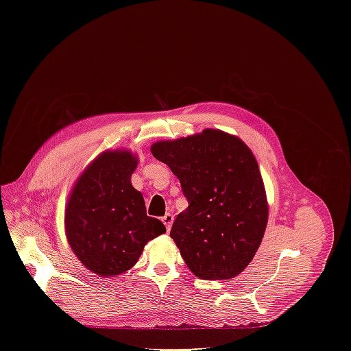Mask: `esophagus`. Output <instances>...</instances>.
Returning <instances> with one entry per match:
<instances>
[{
  "label": "esophagus",
  "mask_w": 351,
  "mask_h": 351,
  "mask_svg": "<svg viewBox=\"0 0 351 351\" xmlns=\"http://www.w3.org/2000/svg\"><path fill=\"white\" fill-rule=\"evenodd\" d=\"M173 221H174V215H173V214H165V215L162 217V222L165 224V227H167L168 231H169V228H171V226H173Z\"/></svg>",
  "instance_id": "1"
}]
</instances>
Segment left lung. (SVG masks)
<instances>
[{
  "instance_id": "left-lung-1",
  "label": "left lung",
  "mask_w": 351,
  "mask_h": 351,
  "mask_svg": "<svg viewBox=\"0 0 351 351\" xmlns=\"http://www.w3.org/2000/svg\"><path fill=\"white\" fill-rule=\"evenodd\" d=\"M151 152L177 176L189 202L169 232L189 269L202 280L236 277L268 224L256 158L237 136L214 129L155 142Z\"/></svg>"
}]
</instances>
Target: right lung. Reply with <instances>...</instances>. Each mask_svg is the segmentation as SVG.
<instances>
[{
	"label": "right lung",
	"instance_id": "obj_1",
	"mask_svg": "<svg viewBox=\"0 0 351 351\" xmlns=\"http://www.w3.org/2000/svg\"><path fill=\"white\" fill-rule=\"evenodd\" d=\"M137 156L105 151L74 183L64 214L67 241L89 271L117 277L134 267L145 244L167 231L147 217L145 200L132 186Z\"/></svg>",
	"mask_w": 351,
	"mask_h": 351
}]
</instances>
